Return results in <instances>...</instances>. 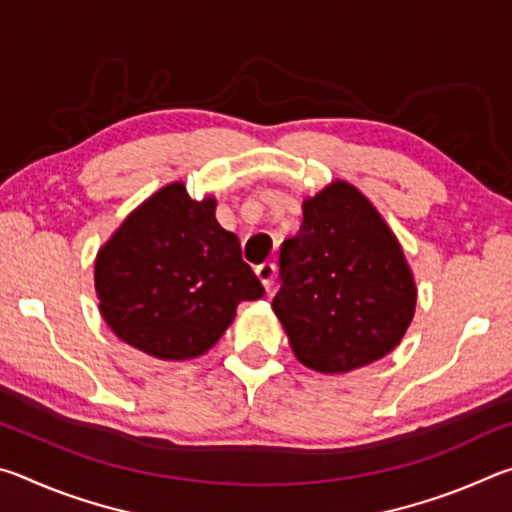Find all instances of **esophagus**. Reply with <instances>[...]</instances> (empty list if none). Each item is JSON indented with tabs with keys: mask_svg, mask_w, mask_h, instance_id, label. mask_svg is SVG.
<instances>
[{
	"mask_svg": "<svg viewBox=\"0 0 512 512\" xmlns=\"http://www.w3.org/2000/svg\"><path fill=\"white\" fill-rule=\"evenodd\" d=\"M255 273H257L259 280H262L264 289H266V291L271 289L273 277H275V264H273V262H264V264H259V266L255 268Z\"/></svg>",
	"mask_w": 512,
	"mask_h": 512,
	"instance_id": "esophagus-1",
	"label": "esophagus"
}]
</instances>
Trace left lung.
<instances>
[{
    "instance_id": "8db88e82",
    "label": "left lung",
    "mask_w": 512,
    "mask_h": 512,
    "mask_svg": "<svg viewBox=\"0 0 512 512\" xmlns=\"http://www.w3.org/2000/svg\"><path fill=\"white\" fill-rule=\"evenodd\" d=\"M415 298L400 241L357 187L334 180L305 198L298 235L280 248L273 298L302 366L332 375L386 357L411 325Z\"/></svg>"
}]
</instances>
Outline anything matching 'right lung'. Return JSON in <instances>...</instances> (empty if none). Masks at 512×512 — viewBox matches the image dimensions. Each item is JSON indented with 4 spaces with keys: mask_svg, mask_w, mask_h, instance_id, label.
Instances as JSON below:
<instances>
[{
    "mask_svg": "<svg viewBox=\"0 0 512 512\" xmlns=\"http://www.w3.org/2000/svg\"><path fill=\"white\" fill-rule=\"evenodd\" d=\"M171 183L126 216L94 262L101 316L121 341L162 361L201 357L244 300L264 296L235 232Z\"/></svg>",
    "mask_w": 512,
    "mask_h": 512,
    "instance_id": "add662e5",
    "label": "right lung"
}]
</instances>
